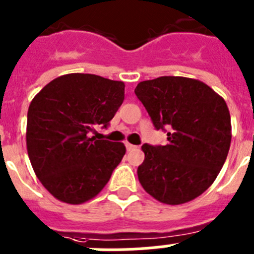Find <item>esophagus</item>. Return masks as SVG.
<instances>
[{
	"label": "esophagus",
	"instance_id": "34e87169",
	"mask_svg": "<svg viewBox=\"0 0 254 254\" xmlns=\"http://www.w3.org/2000/svg\"><path fill=\"white\" fill-rule=\"evenodd\" d=\"M126 149H127V151H131V150L136 149V146H134V145H132V143H129V142H126Z\"/></svg>",
	"mask_w": 254,
	"mask_h": 254
}]
</instances>
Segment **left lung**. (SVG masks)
I'll return each instance as SVG.
<instances>
[{"mask_svg":"<svg viewBox=\"0 0 254 254\" xmlns=\"http://www.w3.org/2000/svg\"><path fill=\"white\" fill-rule=\"evenodd\" d=\"M134 94L156 128H172L168 145L141 147V186L161 203L190 202L214 183L228 156L232 123L225 100L205 82L182 76L141 81Z\"/></svg>","mask_w":254,"mask_h":254,"instance_id":"left-lung-1","label":"left lung"}]
</instances>
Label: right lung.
<instances>
[{
	"instance_id": "add662e5",
	"label": "right lung",
	"mask_w": 254,
	"mask_h": 254,
	"mask_svg": "<svg viewBox=\"0 0 254 254\" xmlns=\"http://www.w3.org/2000/svg\"><path fill=\"white\" fill-rule=\"evenodd\" d=\"M123 99L125 82L91 73L60 76L33 98L26 149L35 176L58 201L80 205L105 187L126 146L89 132L107 127Z\"/></svg>"
}]
</instances>
